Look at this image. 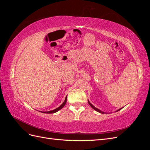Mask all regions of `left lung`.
<instances>
[{
  "label": "left lung",
  "mask_w": 150,
  "mask_h": 150,
  "mask_svg": "<svg viewBox=\"0 0 150 150\" xmlns=\"http://www.w3.org/2000/svg\"><path fill=\"white\" fill-rule=\"evenodd\" d=\"M88 103H89V105L91 106V108H93V109H94V110H95V111H98V112H100V113H102V114H104V113H106L105 112H104V111H101L100 110H99V109H98L97 108H96V107H94L93 105V104H91V103L90 102H89V100H88ZM122 108H120V109H119V110H116V111H119L120 110H121V109H122Z\"/></svg>",
  "instance_id": "left-lung-1"
}]
</instances>
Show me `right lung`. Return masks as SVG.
<instances>
[{"label":"right lung","mask_w":150,"mask_h":150,"mask_svg":"<svg viewBox=\"0 0 150 150\" xmlns=\"http://www.w3.org/2000/svg\"><path fill=\"white\" fill-rule=\"evenodd\" d=\"M66 101H67V96H66V98H65L64 101L63 102V103L61 104V105L60 106H59L58 108H56L55 110H51V111H40V112H43V113H47V114H50V113H55V112H57L59 110H61V109L65 106V104H66Z\"/></svg>","instance_id":"1"}]
</instances>
